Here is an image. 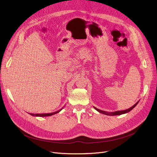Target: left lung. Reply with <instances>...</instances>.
I'll return each instance as SVG.
<instances>
[{"mask_svg": "<svg viewBox=\"0 0 157 157\" xmlns=\"http://www.w3.org/2000/svg\"><path fill=\"white\" fill-rule=\"evenodd\" d=\"M139 102V101L138 102H137L133 106H132L131 108L125 109V110H122V111H114V112H106L104 111H102L101 109H98L97 108H96L95 107H94V109H96L98 112H99L101 113H102L104 114H106V115H108V116H116V115H120V114H125L128 113L129 111H130L132 109H133L137 105V104H138V102Z\"/></svg>", "mask_w": 157, "mask_h": 157, "instance_id": "1", "label": "left lung"}]
</instances>
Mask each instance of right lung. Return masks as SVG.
Instances as JSON below:
<instances>
[{
	"label": "right lung",
	"mask_w": 157,
	"mask_h": 157,
	"mask_svg": "<svg viewBox=\"0 0 157 157\" xmlns=\"http://www.w3.org/2000/svg\"><path fill=\"white\" fill-rule=\"evenodd\" d=\"M63 109V108L57 111H55V112H53V113H43V114H34V113H29L30 114V115H32V116L33 117H49V116H52V115L55 114H56L58 113H59L62 109Z\"/></svg>",
	"instance_id": "add662e5"
}]
</instances>
